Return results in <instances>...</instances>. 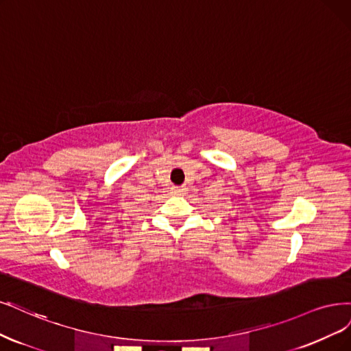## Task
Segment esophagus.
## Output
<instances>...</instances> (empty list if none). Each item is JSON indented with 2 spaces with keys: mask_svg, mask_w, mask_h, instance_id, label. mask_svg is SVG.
<instances>
[{
  "mask_svg": "<svg viewBox=\"0 0 351 351\" xmlns=\"http://www.w3.org/2000/svg\"><path fill=\"white\" fill-rule=\"evenodd\" d=\"M173 193H174V195L180 196V195H183V193H184V189H181V187H174V189H173Z\"/></svg>",
  "mask_w": 351,
  "mask_h": 351,
  "instance_id": "1",
  "label": "esophagus"
}]
</instances>
